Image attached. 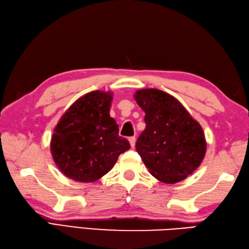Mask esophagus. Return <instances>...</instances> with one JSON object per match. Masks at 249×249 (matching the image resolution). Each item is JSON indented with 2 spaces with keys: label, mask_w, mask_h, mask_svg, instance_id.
I'll return each instance as SVG.
<instances>
[{
  "label": "esophagus",
  "mask_w": 249,
  "mask_h": 249,
  "mask_svg": "<svg viewBox=\"0 0 249 249\" xmlns=\"http://www.w3.org/2000/svg\"><path fill=\"white\" fill-rule=\"evenodd\" d=\"M128 141H129V143H130V147L134 148L135 144H136V137H129Z\"/></svg>",
  "instance_id": "obj_1"
}]
</instances>
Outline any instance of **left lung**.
I'll list each match as a JSON object with an SVG mask.
<instances>
[{"mask_svg":"<svg viewBox=\"0 0 249 249\" xmlns=\"http://www.w3.org/2000/svg\"><path fill=\"white\" fill-rule=\"evenodd\" d=\"M145 129L136 142L145 167L159 181L177 183L201 165L207 143L202 126L181 102L157 89L136 90Z\"/></svg>","mask_w":249,"mask_h":249,"instance_id":"8db88e82","label":"left lung"}]
</instances>
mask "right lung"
<instances>
[{
	"instance_id": "1",
	"label": "right lung",
	"mask_w": 249,
	"mask_h": 249,
	"mask_svg": "<svg viewBox=\"0 0 249 249\" xmlns=\"http://www.w3.org/2000/svg\"><path fill=\"white\" fill-rule=\"evenodd\" d=\"M112 99V91H90L73 102L58 121L51 153L66 177L77 182L97 181L130 148L128 141L119 136V126L110 116Z\"/></svg>"
}]
</instances>
